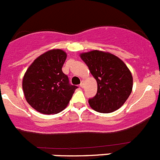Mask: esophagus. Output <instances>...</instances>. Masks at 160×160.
I'll return each instance as SVG.
<instances>
[{
	"instance_id": "esophagus-1",
	"label": "esophagus",
	"mask_w": 160,
	"mask_h": 160,
	"mask_svg": "<svg viewBox=\"0 0 160 160\" xmlns=\"http://www.w3.org/2000/svg\"><path fill=\"white\" fill-rule=\"evenodd\" d=\"M83 87H84V82L82 81L81 83H80V87H82V88Z\"/></svg>"
}]
</instances>
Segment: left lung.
Returning a JSON list of instances; mask_svg holds the SVG:
<instances>
[{"instance_id": "left-lung-1", "label": "left lung", "mask_w": 160, "mask_h": 160, "mask_svg": "<svg viewBox=\"0 0 160 160\" xmlns=\"http://www.w3.org/2000/svg\"><path fill=\"white\" fill-rule=\"evenodd\" d=\"M81 58L98 83L97 94L89 98L91 108L106 114L119 109L132 90L133 78L128 66L116 56L98 50L82 53Z\"/></svg>"}]
</instances>
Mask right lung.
Returning <instances> with one entry per match:
<instances>
[{
	"mask_svg": "<svg viewBox=\"0 0 160 160\" xmlns=\"http://www.w3.org/2000/svg\"><path fill=\"white\" fill-rule=\"evenodd\" d=\"M66 59L62 49L49 50L35 59L25 72L22 82L25 99L38 112H61L78 88L62 70Z\"/></svg>",
	"mask_w": 160,
	"mask_h": 160,
	"instance_id": "add662e5",
	"label": "right lung"
}]
</instances>
